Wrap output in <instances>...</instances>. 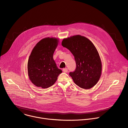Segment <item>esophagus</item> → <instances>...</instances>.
Listing matches in <instances>:
<instances>
[{"label": "esophagus", "instance_id": "1", "mask_svg": "<svg viewBox=\"0 0 128 128\" xmlns=\"http://www.w3.org/2000/svg\"><path fill=\"white\" fill-rule=\"evenodd\" d=\"M63 71L64 72H65V73L67 72V71H68V69H67V68H63Z\"/></svg>", "mask_w": 128, "mask_h": 128}]
</instances>
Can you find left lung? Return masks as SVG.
I'll use <instances>...</instances> for the list:
<instances>
[{"instance_id":"obj_1","label":"left lung","mask_w":128,"mask_h":128,"mask_svg":"<svg viewBox=\"0 0 128 128\" xmlns=\"http://www.w3.org/2000/svg\"><path fill=\"white\" fill-rule=\"evenodd\" d=\"M62 45L74 56L75 70L70 72L74 83L81 88L88 90L98 82L102 71V64L98 52L92 42L80 35L65 38Z\"/></svg>"}]
</instances>
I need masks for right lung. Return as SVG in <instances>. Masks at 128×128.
<instances>
[{
  "label": "right lung",
  "mask_w": 128,
  "mask_h": 128,
  "mask_svg": "<svg viewBox=\"0 0 128 128\" xmlns=\"http://www.w3.org/2000/svg\"><path fill=\"white\" fill-rule=\"evenodd\" d=\"M58 42L59 39L56 38H45L33 48L28 62V73L35 86L44 89L52 86L62 72L53 59Z\"/></svg>",
  "instance_id": "1"
}]
</instances>
